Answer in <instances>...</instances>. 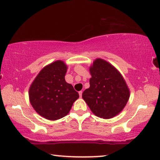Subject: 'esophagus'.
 Returning a JSON list of instances; mask_svg holds the SVG:
<instances>
[{"mask_svg":"<svg viewBox=\"0 0 160 160\" xmlns=\"http://www.w3.org/2000/svg\"><path fill=\"white\" fill-rule=\"evenodd\" d=\"M82 91H80V92H79L80 97H82Z\"/></svg>","mask_w":160,"mask_h":160,"instance_id":"1","label":"esophagus"}]
</instances>
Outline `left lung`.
Returning a JSON list of instances; mask_svg holds the SVG:
<instances>
[{
  "mask_svg": "<svg viewBox=\"0 0 160 160\" xmlns=\"http://www.w3.org/2000/svg\"><path fill=\"white\" fill-rule=\"evenodd\" d=\"M90 87L82 98L98 117L111 118L120 113L128 102L130 92L125 80L114 67L98 58L90 67Z\"/></svg>",
  "mask_w": 160,
  "mask_h": 160,
  "instance_id": "left-lung-1",
  "label": "left lung"
}]
</instances>
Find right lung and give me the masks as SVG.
<instances>
[{
    "instance_id": "1",
    "label": "right lung",
    "mask_w": 160,
    "mask_h": 160,
    "mask_svg": "<svg viewBox=\"0 0 160 160\" xmlns=\"http://www.w3.org/2000/svg\"><path fill=\"white\" fill-rule=\"evenodd\" d=\"M67 66L57 61L44 68L29 88L30 103L34 110L48 120L66 116L79 94L65 80Z\"/></svg>"
}]
</instances>
